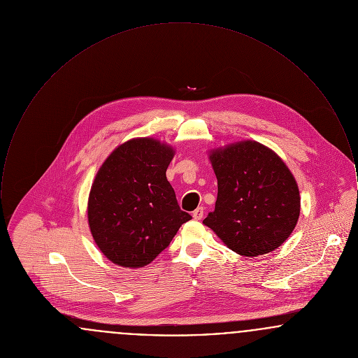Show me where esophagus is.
Instances as JSON below:
<instances>
[{"instance_id":"1","label":"esophagus","mask_w":358,"mask_h":358,"mask_svg":"<svg viewBox=\"0 0 358 358\" xmlns=\"http://www.w3.org/2000/svg\"><path fill=\"white\" fill-rule=\"evenodd\" d=\"M204 216V208L203 206H199L194 212H193V219L194 220H201Z\"/></svg>"}]
</instances>
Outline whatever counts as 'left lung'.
Wrapping results in <instances>:
<instances>
[{"label":"left lung","mask_w":358,"mask_h":358,"mask_svg":"<svg viewBox=\"0 0 358 358\" xmlns=\"http://www.w3.org/2000/svg\"><path fill=\"white\" fill-rule=\"evenodd\" d=\"M209 159L217 200L205 225L238 255L255 257L282 245L301 212L299 189L282 158L256 141H241L210 150Z\"/></svg>","instance_id":"8db88e82"}]
</instances>
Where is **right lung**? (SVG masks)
Here are the masks:
<instances>
[{
  "label": "right lung",
  "mask_w": 358,
  "mask_h": 358,
  "mask_svg": "<svg viewBox=\"0 0 358 358\" xmlns=\"http://www.w3.org/2000/svg\"><path fill=\"white\" fill-rule=\"evenodd\" d=\"M174 149L154 138L120 145L96 173L88 225L103 255L126 268L152 263L192 216L181 210L166 169Z\"/></svg>",
  "instance_id": "right-lung-1"
}]
</instances>
